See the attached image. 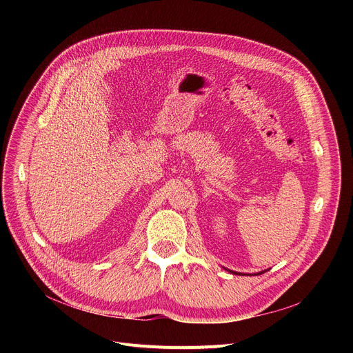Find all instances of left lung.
<instances>
[{
    "mask_svg": "<svg viewBox=\"0 0 353 353\" xmlns=\"http://www.w3.org/2000/svg\"><path fill=\"white\" fill-rule=\"evenodd\" d=\"M225 270H229V269H226V268H223ZM230 273H234V274H245V273H239V272H233V270H229ZM262 273H265V272H259V273H253V274H262Z\"/></svg>",
    "mask_w": 353,
    "mask_h": 353,
    "instance_id": "left-lung-1",
    "label": "left lung"
}]
</instances>
